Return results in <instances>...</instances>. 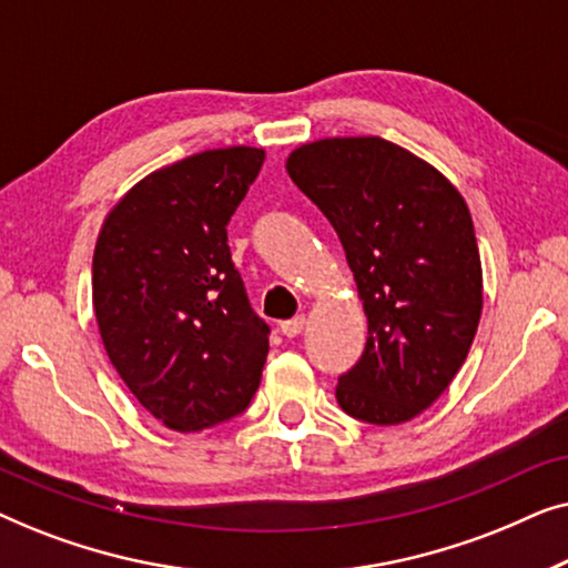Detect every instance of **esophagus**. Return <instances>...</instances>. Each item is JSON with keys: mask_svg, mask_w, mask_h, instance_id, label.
Listing matches in <instances>:
<instances>
[{"mask_svg": "<svg viewBox=\"0 0 568 568\" xmlns=\"http://www.w3.org/2000/svg\"><path fill=\"white\" fill-rule=\"evenodd\" d=\"M305 325H307V321L300 315V317H292V321H284L282 325H278V331H282L286 338H294V336H300L302 331H305Z\"/></svg>", "mask_w": 568, "mask_h": 568, "instance_id": "34e87169", "label": "esophagus"}]
</instances>
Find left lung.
Masks as SVG:
<instances>
[{
	"mask_svg": "<svg viewBox=\"0 0 568 568\" xmlns=\"http://www.w3.org/2000/svg\"><path fill=\"white\" fill-rule=\"evenodd\" d=\"M286 173L338 232L367 315L338 406L377 426L410 422L447 390L478 331L484 271L468 204L437 168L379 136L302 144Z\"/></svg>",
	"mask_w": 568,
	"mask_h": 568,
	"instance_id": "8db88e82",
	"label": "left lung"
}]
</instances>
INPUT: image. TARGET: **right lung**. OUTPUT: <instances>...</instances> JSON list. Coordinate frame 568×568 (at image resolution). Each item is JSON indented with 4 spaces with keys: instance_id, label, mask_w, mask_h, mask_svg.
<instances>
[{
    "instance_id": "1",
    "label": "right lung",
    "mask_w": 568,
    "mask_h": 568,
    "mask_svg": "<svg viewBox=\"0 0 568 568\" xmlns=\"http://www.w3.org/2000/svg\"><path fill=\"white\" fill-rule=\"evenodd\" d=\"M266 152L224 146L160 168L123 193L92 255V307L108 359L173 432L247 408L268 325L247 302L227 224Z\"/></svg>"
}]
</instances>
